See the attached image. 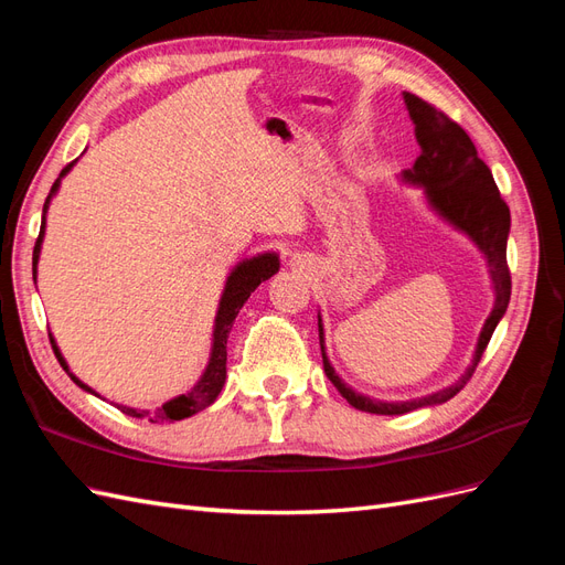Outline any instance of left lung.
I'll list each match as a JSON object with an SVG mask.
<instances>
[{"mask_svg": "<svg viewBox=\"0 0 565 565\" xmlns=\"http://www.w3.org/2000/svg\"><path fill=\"white\" fill-rule=\"evenodd\" d=\"M405 106L409 110V117H413L417 141L422 146L419 158L415 160V167L409 169V172H405V179L424 185L434 207L446 216L450 224L465 231L488 256L490 276L494 285V306H492L490 318L483 324L481 339H478L473 363L465 374H461L459 382L438 393H431V396L419 398V401H407V403L370 401L367 396H361V393L351 391L344 382H341L337 377V372L332 370L328 355H324L322 324L318 318L324 374H328L330 382L337 386V391L355 409H363V413H372V415H405V413H413L417 407L446 403L452 396H457V393L471 380L478 363H481L483 351L488 349V341L494 328H498L500 318L504 316L509 297H511V273L507 264V237H509L511 216L488 164L478 158V150L469 139V134L461 129L452 117H448L434 104H429V100L405 92Z\"/></svg>", "mask_w": 565, "mask_h": 565, "instance_id": "1", "label": "left lung"}]
</instances>
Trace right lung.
Here are the masks:
<instances>
[{
  "mask_svg": "<svg viewBox=\"0 0 565 565\" xmlns=\"http://www.w3.org/2000/svg\"><path fill=\"white\" fill-rule=\"evenodd\" d=\"M75 162L65 164L61 177L71 169ZM58 188V181L54 183V188H51V193H56ZM51 193L44 202V212L49 207V200H51ZM42 237H44V218H42V228H40V235H38V243H35V249H32V278H35V266H38V259H40V245H42ZM280 262L276 254H262V256H254V259L249 262H243L241 266H237L231 276H228V282H226V289H224V297H221V303H218V313H216V324H214V347H212V358H210V365L207 370H204L202 380L188 391L183 393V396L174 398L164 403L162 407L152 409V413H141V409H134V407H122L117 405L119 409H122L125 415L129 417H136V419H143L148 417L150 422H177V419H185L191 417L195 413H200V409H204L207 405H212L216 401V396L221 393V388H224V382H226V344H228V332L233 328V320L235 316L241 313L243 303L249 299V295L254 292L256 287H259L264 280H268L273 273L278 270ZM51 349H54L56 358L61 367L67 372V365L63 361V355L58 353L54 339H51ZM71 374V372H67ZM71 380L84 388L94 393L87 384H82L75 374H71Z\"/></svg>",
  "mask_w": 565,
  "mask_h": 565,
  "instance_id": "add662e5",
  "label": "right lung"
}]
</instances>
